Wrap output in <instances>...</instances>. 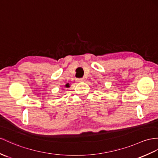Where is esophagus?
<instances>
[{"instance_id":"34e87169","label":"esophagus","mask_w":158,"mask_h":158,"mask_svg":"<svg viewBox=\"0 0 158 158\" xmlns=\"http://www.w3.org/2000/svg\"><path fill=\"white\" fill-rule=\"evenodd\" d=\"M84 80H85V78H84L77 79V81H78V82H84Z\"/></svg>"}]
</instances>
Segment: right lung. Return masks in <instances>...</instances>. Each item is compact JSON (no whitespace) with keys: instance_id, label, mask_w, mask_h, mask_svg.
<instances>
[{"instance_id":"obj_1","label":"right lung","mask_w":158,"mask_h":158,"mask_svg":"<svg viewBox=\"0 0 158 158\" xmlns=\"http://www.w3.org/2000/svg\"><path fill=\"white\" fill-rule=\"evenodd\" d=\"M65 87H66V88H70V84H69V83L66 84V85H65Z\"/></svg>"}]
</instances>
